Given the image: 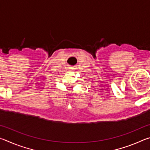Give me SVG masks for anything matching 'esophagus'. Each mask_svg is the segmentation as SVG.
Here are the masks:
<instances>
[{"mask_svg": "<svg viewBox=\"0 0 150 150\" xmlns=\"http://www.w3.org/2000/svg\"><path fill=\"white\" fill-rule=\"evenodd\" d=\"M74 69H73V68H71V69H70V71H74Z\"/></svg>", "mask_w": 150, "mask_h": 150, "instance_id": "obj_1", "label": "esophagus"}]
</instances>
